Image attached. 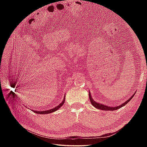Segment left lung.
I'll return each instance as SVG.
<instances>
[{
    "instance_id": "obj_1",
    "label": "left lung",
    "mask_w": 147,
    "mask_h": 147,
    "mask_svg": "<svg viewBox=\"0 0 147 147\" xmlns=\"http://www.w3.org/2000/svg\"><path fill=\"white\" fill-rule=\"evenodd\" d=\"M135 95V94H133L132 95V96H131V97L126 100L125 102H124L123 104H121L119 106H116V107H110V106H107L106 105H104V104H100V103H97L95 101L93 100V99L92 98V97L91 96V95H90V93L89 92V97L90 99V102H91L92 104L93 105V106H94V107L96 109H100V110H102V111H114V110H117L118 109H120L121 107H123L124 105H125L126 104H127L131 98L133 97V96Z\"/></svg>"
}]
</instances>
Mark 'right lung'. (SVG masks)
I'll return each instance as SVG.
<instances>
[{"mask_svg":"<svg viewBox=\"0 0 147 147\" xmlns=\"http://www.w3.org/2000/svg\"><path fill=\"white\" fill-rule=\"evenodd\" d=\"M64 102H65V97L64 98L63 100H62V102L60 104H59V105H57V107H55L54 108H52V109H49V110H47V111H39L33 110V111L35 112V113H36V114H46L52 113V112L56 111L57 110H58L59 108L61 107V106L64 104Z\"/></svg>","mask_w":147,"mask_h":147,"instance_id":"obj_1","label":"right lung"}]
</instances>
